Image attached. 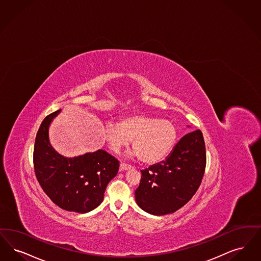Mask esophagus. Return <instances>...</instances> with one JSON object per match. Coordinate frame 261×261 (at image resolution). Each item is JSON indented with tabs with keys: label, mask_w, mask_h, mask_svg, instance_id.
<instances>
[{
	"label": "esophagus",
	"mask_w": 261,
	"mask_h": 261,
	"mask_svg": "<svg viewBox=\"0 0 261 261\" xmlns=\"http://www.w3.org/2000/svg\"><path fill=\"white\" fill-rule=\"evenodd\" d=\"M130 168H132V166L128 165V164H125V163H121V165H120V169H121V170H128V169H130Z\"/></svg>",
	"instance_id": "obj_1"
}]
</instances>
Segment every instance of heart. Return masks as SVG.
Masks as SVG:
<instances>
[{
    "instance_id": "b5f03b06",
    "label": "heart",
    "mask_w": 261,
    "mask_h": 261,
    "mask_svg": "<svg viewBox=\"0 0 261 261\" xmlns=\"http://www.w3.org/2000/svg\"><path fill=\"white\" fill-rule=\"evenodd\" d=\"M104 137L114 153H120L133 140V147L139 159L154 164L170 154L176 141L177 129L168 119L134 115L122 119L119 124H107Z\"/></svg>"
}]
</instances>
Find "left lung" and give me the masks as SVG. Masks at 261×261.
I'll return each instance as SVG.
<instances>
[{
  "label": "left lung",
  "mask_w": 261,
  "mask_h": 261,
  "mask_svg": "<svg viewBox=\"0 0 261 261\" xmlns=\"http://www.w3.org/2000/svg\"><path fill=\"white\" fill-rule=\"evenodd\" d=\"M205 164L204 136L196 129L183 136L165 161L141 170L136 204L154 216L176 212L197 192Z\"/></svg>",
  "instance_id": "obj_1"
}]
</instances>
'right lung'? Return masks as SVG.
<instances>
[{
    "label": "right lung",
    "instance_id": "add662e5",
    "mask_svg": "<svg viewBox=\"0 0 261 261\" xmlns=\"http://www.w3.org/2000/svg\"><path fill=\"white\" fill-rule=\"evenodd\" d=\"M60 110L45 117L35 140L33 163L38 181L59 207L79 214L101 204L107 184L119 170V161L104 150L66 158L49 143L48 127Z\"/></svg>",
    "mask_w": 261,
    "mask_h": 261
}]
</instances>
